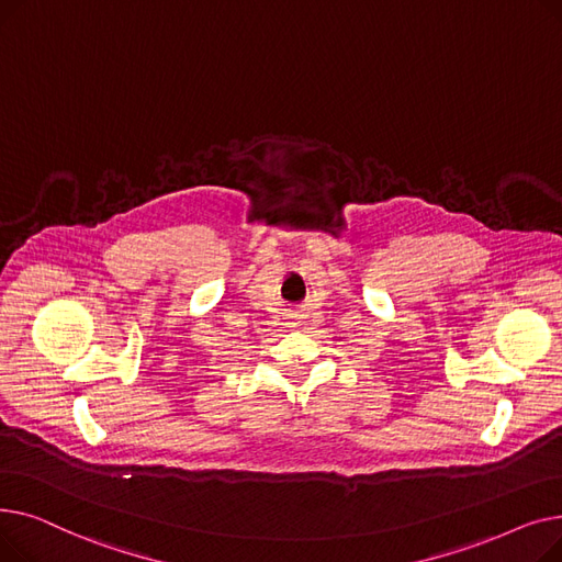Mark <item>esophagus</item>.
<instances>
[{
    "label": "esophagus",
    "instance_id": "esophagus-1",
    "mask_svg": "<svg viewBox=\"0 0 562 562\" xmlns=\"http://www.w3.org/2000/svg\"><path fill=\"white\" fill-rule=\"evenodd\" d=\"M289 318H291V321H289L291 328H296V326H301V323H303V321H301V314H291Z\"/></svg>",
    "mask_w": 562,
    "mask_h": 562
}]
</instances>
